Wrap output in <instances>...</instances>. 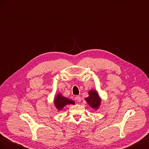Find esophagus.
I'll list each match as a JSON object with an SVG mask.
<instances>
[{"instance_id": "1", "label": "esophagus", "mask_w": 149, "mask_h": 149, "mask_svg": "<svg viewBox=\"0 0 149 149\" xmlns=\"http://www.w3.org/2000/svg\"><path fill=\"white\" fill-rule=\"evenodd\" d=\"M75 100H77V102H79L81 101V99H80V97L78 96V95L75 97Z\"/></svg>"}]
</instances>
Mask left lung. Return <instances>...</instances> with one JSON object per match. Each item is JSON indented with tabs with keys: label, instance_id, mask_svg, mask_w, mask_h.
Here are the masks:
<instances>
[{
	"label": "left lung",
	"instance_id": "8db88e82",
	"mask_svg": "<svg viewBox=\"0 0 149 149\" xmlns=\"http://www.w3.org/2000/svg\"><path fill=\"white\" fill-rule=\"evenodd\" d=\"M88 97L86 98L88 105L93 109H97L100 105V99L98 95V93L95 91H91L88 92Z\"/></svg>",
	"mask_w": 149,
	"mask_h": 149
}]
</instances>
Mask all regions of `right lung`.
<instances>
[{
  "mask_svg": "<svg viewBox=\"0 0 149 149\" xmlns=\"http://www.w3.org/2000/svg\"><path fill=\"white\" fill-rule=\"evenodd\" d=\"M70 104H74L75 102L74 101L69 100L68 99L65 98V97L61 96V94H58L57 96L56 97V98L54 100V104L56 105V107L58 110L62 109L65 105Z\"/></svg>",
  "mask_w": 149,
  "mask_h": 149,
  "instance_id": "1",
  "label": "right lung"
}]
</instances>
